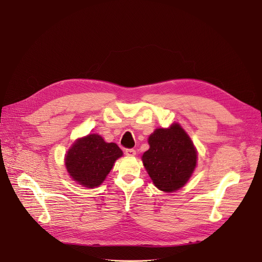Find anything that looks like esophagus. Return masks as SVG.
Wrapping results in <instances>:
<instances>
[{
    "mask_svg": "<svg viewBox=\"0 0 262 262\" xmlns=\"http://www.w3.org/2000/svg\"><path fill=\"white\" fill-rule=\"evenodd\" d=\"M124 154H125V156H127V157H135V156H136V150H135V149H133V148L125 149Z\"/></svg>",
    "mask_w": 262,
    "mask_h": 262,
    "instance_id": "34e87169",
    "label": "esophagus"
}]
</instances>
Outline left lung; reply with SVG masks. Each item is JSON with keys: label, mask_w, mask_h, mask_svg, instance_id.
Instances as JSON below:
<instances>
[{"label": "left lung", "mask_w": 262, "mask_h": 262, "mask_svg": "<svg viewBox=\"0 0 262 262\" xmlns=\"http://www.w3.org/2000/svg\"><path fill=\"white\" fill-rule=\"evenodd\" d=\"M150 148L142 157L143 165L157 188L171 193L188 182L197 164V150L191 138L178 124L157 128L148 139Z\"/></svg>", "instance_id": "1"}]
</instances>
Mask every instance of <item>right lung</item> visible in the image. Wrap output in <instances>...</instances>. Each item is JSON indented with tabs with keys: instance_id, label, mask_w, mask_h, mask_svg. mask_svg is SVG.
I'll list each match as a JSON object with an SVG mask.
<instances>
[{
	"instance_id": "right-lung-1",
	"label": "right lung",
	"mask_w": 262,
	"mask_h": 262,
	"mask_svg": "<svg viewBox=\"0 0 262 262\" xmlns=\"http://www.w3.org/2000/svg\"><path fill=\"white\" fill-rule=\"evenodd\" d=\"M123 152L115 143H106L97 134L78 139L68 149L65 166L70 177L86 188L100 185Z\"/></svg>"
}]
</instances>
